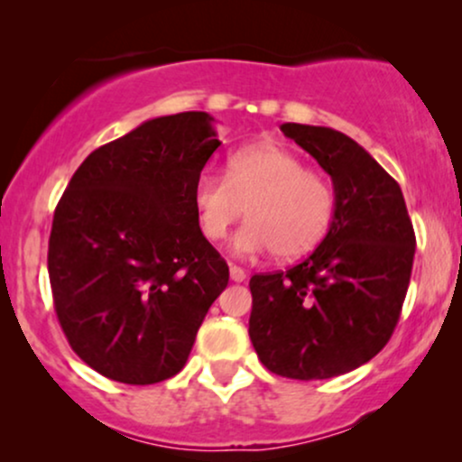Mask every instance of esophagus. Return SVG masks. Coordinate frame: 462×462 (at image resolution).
Segmentation results:
<instances>
[{
  "instance_id": "obj_1",
  "label": "esophagus",
  "mask_w": 462,
  "mask_h": 462,
  "mask_svg": "<svg viewBox=\"0 0 462 462\" xmlns=\"http://www.w3.org/2000/svg\"><path fill=\"white\" fill-rule=\"evenodd\" d=\"M245 278H247V273L243 272L241 267H236V264H232V267H230V280H232V282H243Z\"/></svg>"
}]
</instances>
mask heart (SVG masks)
Returning <instances> with one entry per match:
<instances>
[{
	"label": "heart",
	"instance_id": "obj_1",
	"mask_svg": "<svg viewBox=\"0 0 462 462\" xmlns=\"http://www.w3.org/2000/svg\"><path fill=\"white\" fill-rule=\"evenodd\" d=\"M193 206L210 241L226 238L247 206L249 221L232 241L235 254L275 252L284 261H295L326 236L334 215V190L328 178L304 169L293 152L261 141L227 158L226 178L199 176Z\"/></svg>",
	"mask_w": 462,
	"mask_h": 462
}]
</instances>
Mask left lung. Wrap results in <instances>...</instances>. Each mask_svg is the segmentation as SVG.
<instances>
[{
    "label": "left lung",
    "mask_w": 462,
    "mask_h": 462,
    "mask_svg": "<svg viewBox=\"0 0 462 462\" xmlns=\"http://www.w3.org/2000/svg\"><path fill=\"white\" fill-rule=\"evenodd\" d=\"M280 130L332 178L334 215L306 261L249 280V338L273 374L326 380L389 343L411 282L415 232L400 184L356 141L323 125Z\"/></svg>",
    "instance_id": "8db88e82"
}]
</instances>
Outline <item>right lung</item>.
Here are the masks:
<instances>
[{"label":"right lung","instance_id":"add662e5","mask_svg":"<svg viewBox=\"0 0 462 462\" xmlns=\"http://www.w3.org/2000/svg\"><path fill=\"white\" fill-rule=\"evenodd\" d=\"M219 145L201 110L143 121L88 153L58 201L47 252L56 315L73 352L106 378H173L227 286L193 206Z\"/></svg>","mask_w":462,"mask_h":462}]
</instances>
